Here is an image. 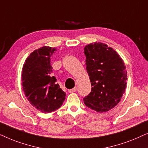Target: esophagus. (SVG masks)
I'll use <instances>...</instances> for the list:
<instances>
[{
	"instance_id": "34e87169",
	"label": "esophagus",
	"mask_w": 148,
	"mask_h": 148,
	"mask_svg": "<svg viewBox=\"0 0 148 148\" xmlns=\"http://www.w3.org/2000/svg\"><path fill=\"white\" fill-rule=\"evenodd\" d=\"M76 91H77V88H76V87H75L74 88L71 89V90H69L68 92L69 93H73V92H75Z\"/></svg>"
}]
</instances>
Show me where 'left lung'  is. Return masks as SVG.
Segmentation results:
<instances>
[{"label":"left lung","mask_w":148,"mask_h":148,"mask_svg":"<svg viewBox=\"0 0 148 148\" xmlns=\"http://www.w3.org/2000/svg\"><path fill=\"white\" fill-rule=\"evenodd\" d=\"M84 54L92 85L84 104L98 112H107L120 102L125 93L127 79L125 63L116 51L101 42L87 45Z\"/></svg>","instance_id":"8db88e82"}]
</instances>
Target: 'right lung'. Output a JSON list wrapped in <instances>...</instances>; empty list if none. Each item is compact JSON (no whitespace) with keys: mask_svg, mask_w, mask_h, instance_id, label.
<instances>
[{"mask_svg":"<svg viewBox=\"0 0 148 148\" xmlns=\"http://www.w3.org/2000/svg\"><path fill=\"white\" fill-rule=\"evenodd\" d=\"M56 48L44 46L36 50L25 60L22 70V86L32 106L43 113L55 111L62 106L66 94L52 76L50 57Z\"/></svg>","mask_w":148,"mask_h":148,"instance_id":"right-lung-1","label":"right lung"}]
</instances>
